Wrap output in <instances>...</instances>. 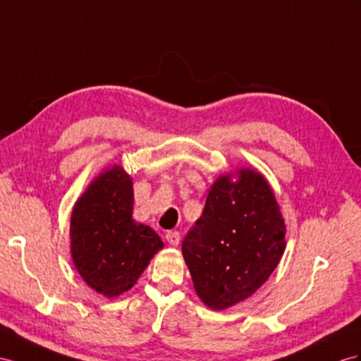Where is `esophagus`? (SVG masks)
I'll list each match as a JSON object with an SVG mask.
<instances>
[{"label": "esophagus", "instance_id": "1", "mask_svg": "<svg viewBox=\"0 0 361 361\" xmlns=\"http://www.w3.org/2000/svg\"><path fill=\"white\" fill-rule=\"evenodd\" d=\"M164 238H166V241H168L173 247L180 244V233L178 232H168Z\"/></svg>", "mask_w": 361, "mask_h": 361}]
</instances>
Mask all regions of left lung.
<instances>
[{
    "label": "left lung",
    "instance_id": "obj_1",
    "mask_svg": "<svg viewBox=\"0 0 361 361\" xmlns=\"http://www.w3.org/2000/svg\"><path fill=\"white\" fill-rule=\"evenodd\" d=\"M285 223L270 184L255 169L221 175L183 239L198 298L226 310L265 283L285 252Z\"/></svg>",
    "mask_w": 361,
    "mask_h": 361
}]
</instances>
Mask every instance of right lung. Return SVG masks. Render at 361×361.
Instances as JSON below:
<instances>
[{"instance_id": "1", "label": "right lung", "mask_w": 361, "mask_h": 361, "mask_svg": "<svg viewBox=\"0 0 361 361\" xmlns=\"http://www.w3.org/2000/svg\"><path fill=\"white\" fill-rule=\"evenodd\" d=\"M133 207V180L114 164L90 184L71 212L73 264L87 285L105 298L133 288L163 248L149 226L135 223Z\"/></svg>"}]
</instances>
